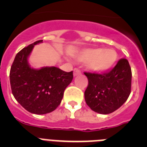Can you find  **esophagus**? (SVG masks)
<instances>
[{"label": "esophagus", "instance_id": "34e87169", "mask_svg": "<svg viewBox=\"0 0 147 147\" xmlns=\"http://www.w3.org/2000/svg\"><path fill=\"white\" fill-rule=\"evenodd\" d=\"M80 74H81V71L78 69V68H74V76H76Z\"/></svg>", "mask_w": 147, "mask_h": 147}]
</instances>
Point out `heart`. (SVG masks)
I'll use <instances>...</instances> for the list:
<instances>
[{
    "instance_id": "b5f03b06",
    "label": "heart",
    "mask_w": 147,
    "mask_h": 147,
    "mask_svg": "<svg viewBox=\"0 0 147 147\" xmlns=\"http://www.w3.org/2000/svg\"><path fill=\"white\" fill-rule=\"evenodd\" d=\"M118 54L113 49L88 48L80 51L76 56L79 62H88V67L94 72L103 73L110 70L117 61Z\"/></svg>"
}]
</instances>
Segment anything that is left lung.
Instances as JSON below:
<instances>
[{
	"mask_svg": "<svg viewBox=\"0 0 147 147\" xmlns=\"http://www.w3.org/2000/svg\"><path fill=\"white\" fill-rule=\"evenodd\" d=\"M88 85L85 99L90 108L100 114H109L119 108L131 92L132 71L129 62L121 59L109 72L102 74L85 73Z\"/></svg>",
	"mask_w": 147,
	"mask_h": 147,
	"instance_id": "8db88e82",
	"label": "left lung"
}]
</instances>
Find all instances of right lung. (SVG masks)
I'll return each mask as SVG.
<instances>
[{
  "instance_id": "right-lung-1",
  "label": "right lung",
  "mask_w": 147,
  "mask_h": 147,
  "mask_svg": "<svg viewBox=\"0 0 147 147\" xmlns=\"http://www.w3.org/2000/svg\"><path fill=\"white\" fill-rule=\"evenodd\" d=\"M22 49L15 56L10 69L11 92L18 102L27 111L42 115L52 112L60 105L64 91L73 80V71L65 72L58 67H42L35 69L28 59L35 45Z\"/></svg>"
}]
</instances>
